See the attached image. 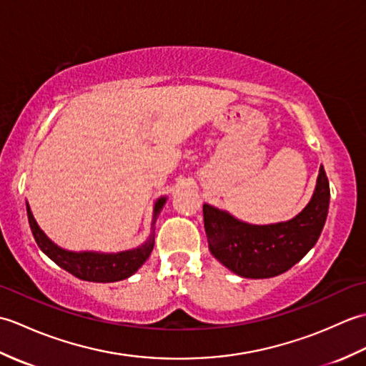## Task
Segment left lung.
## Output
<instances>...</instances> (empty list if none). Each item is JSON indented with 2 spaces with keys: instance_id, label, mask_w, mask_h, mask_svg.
<instances>
[{
  "instance_id": "1",
  "label": "left lung",
  "mask_w": 366,
  "mask_h": 366,
  "mask_svg": "<svg viewBox=\"0 0 366 366\" xmlns=\"http://www.w3.org/2000/svg\"><path fill=\"white\" fill-rule=\"evenodd\" d=\"M329 201V179L321 165L312 199L287 222L252 224L222 209L203 204L209 250L239 277H277L315 247L327 219Z\"/></svg>"
}]
</instances>
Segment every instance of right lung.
I'll use <instances>...</instances> for the list:
<instances>
[{"instance_id": "1", "label": "right lung", "mask_w": 366, "mask_h": 366, "mask_svg": "<svg viewBox=\"0 0 366 366\" xmlns=\"http://www.w3.org/2000/svg\"><path fill=\"white\" fill-rule=\"evenodd\" d=\"M165 203L167 197H160L155 201L151 234L147 237L146 242L137 248H132V250L118 253L71 252L66 250V248H61L45 234L41 227H39L28 203L26 212L31 232H33L39 248H41L53 262H56L61 269L67 270L69 274H72L76 278L84 280V282L113 283L121 282V280H126L130 275H134L146 262V259L149 258L154 248V223L157 220V215L160 214Z\"/></svg>"}]
</instances>
